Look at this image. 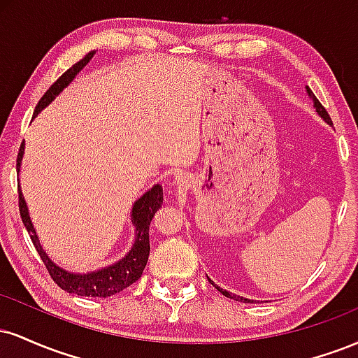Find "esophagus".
Listing matches in <instances>:
<instances>
[{
    "mask_svg": "<svg viewBox=\"0 0 358 358\" xmlns=\"http://www.w3.org/2000/svg\"><path fill=\"white\" fill-rule=\"evenodd\" d=\"M178 180H182V178H178Z\"/></svg>",
    "mask_w": 358,
    "mask_h": 358,
    "instance_id": "esophagus-1",
    "label": "esophagus"
}]
</instances>
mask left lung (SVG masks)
<instances>
[{"mask_svg": "<svg viewBox=\"0 0 358 358\" xmlns=\"http://www.w3.org/2000/svg\"><path fill=\"white\" fill-rule=\"evenodd\" d=\"M306 94H308V96H310V99L313 101V108L316 109V113H318V116L322 117L323 121L327 122V124H331V119H330V116H328V113H327V110H324L323 106L320 104V101L316 99V97H315V94L311 92V89L308 87V85H306ZM208 281H210L212 285H213V281H212V279H208ZM213 286H215L217 289H219L220 293L224 294V296H227V298H231V299H236V301H241V303H254V299H249V298H242V296H237V294H234V293H229V291L222 289L220 286H217V285H213Z\"/></svg>", "mask_w": 358, "mask_h": 358, "instance_id": "1", "label": "left lung"}]
</instances>
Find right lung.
<instances>
[{"label": "right lung", "mask_w": 358, "mask_h": 358, "mask_svg": "<svg viewBox=\"0 0 358 358\" xmlns=\"http://www.w3.org/2000/svg\"><path fill=\"white\" fill-rule=\"evenodd\" d=\"M94 50H90L84 59L73 64L67 72H64L53 82L50 89L45 92V96L40 99L36 104V109L34 113V117L40 114V110L47 108L50 102L55 99L57 96L64 90L67 85L72 84V80L76 79V76L79 73L85 65L89 64L90 59L94 57ZM24 153V141L20 146L18 158H16V170L20 173V168H22V159ZM18 199H20V215L27 227L28 234H30L31 242H34L36 252L42 257L45 268L48 269L53 281L59 285L62 289H65L67 293L79 294V296H92V298H108L113 294L121 293L122 289H126L127 286H131L133 282H136L141 278L143 271L146 268L148 256H150V224L153 220L155 213L158 212V208H162L163 203V187L159 183L153 185L150 190L143 193L141 196L134 202L133 210H131V222L134 225V242L131 245L129 252L124 257L119 259L114 264L106 266V268L97 269V271H89V273H71V271L60 268L50 257L47 256L42 244H40L38 237H36L35 227L31 224L30 213H28L27 202L23 199L22 188L18 185Z\"/></svg>", "instance_id": "right-lung-1"}]
</instances>
